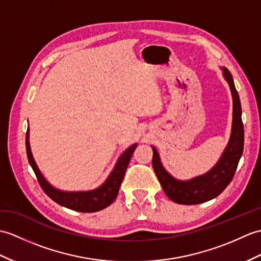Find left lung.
<instances>
[{"label": "left lung", "instance_id": "obj_1", "mask_svg": "<svg viewBox=\"0 0 261 261\" xmlns=\"http://www.w3.org/2000/svg\"><path fill=\"white\" fill-rule=\"evenodd\" d=\"M222 71L231 90L233 111L231 135L217 165L207 173L188 181H180L166 171L160 161L158 151L152 147V167L156 178L167 197L180 204H198L219 196L231 182L244 151V123L241 119L240 99L231 73L226 68H222Z\"/></svg>", "mask_w": 261, "mask_h": 261}]
</instances>
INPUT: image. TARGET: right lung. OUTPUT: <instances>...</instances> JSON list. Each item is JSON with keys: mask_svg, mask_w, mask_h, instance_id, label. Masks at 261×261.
<instances>
[{"mask_svg": "<svg viewBox=\"0 0 261 261\" xmlns=\"http://www.w3.org/2000/svg\"><path fill=\"white\" fill-rule=\"evenodd\" d=\"M27 154L30 165H31L33 171L36 175L39 184L42 189L50 197L53 201H56L60 205H63L65 208L71 210L80 211V213H96L102 209L107 208L110 205L114 200H116L118 192L120 189L121 182L124 178V173L126 168H128L133 151L137 148V143L132 144L130 148L126 149L124 152L121 154L116 167L112 172L109 175L106 182L101 187L96 188L91 191H76V192H66L58 190L47 182L45 178L40 172L38 166L33 159L29 142V129L27 131Z\"/></svg>", "mask_w": 261, "mask_h": 261, "instance_id": "right-lung-1", "label": "right lung"}]
</instances>
